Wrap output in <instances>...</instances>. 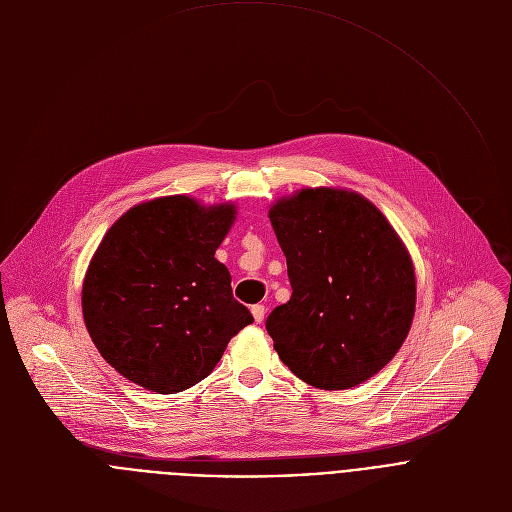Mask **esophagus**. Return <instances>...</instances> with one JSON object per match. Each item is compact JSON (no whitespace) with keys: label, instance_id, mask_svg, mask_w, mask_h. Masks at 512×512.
<instances>
[{"label":"esophagus","instance_id":"esophagus-1","mask_svg":"<svg viewBox=\"0 0 512 512\" xmlns=\"http://www.w3.org/2000/svg\"><path fill=\"white\" fill-rule=\"evenodd\" d=\"M252 315H254L256 323H262V321H264V315H266L264 305H254V307H252Z\"/></svg>","mask_w":512,"mask_h":512}]
</instances>
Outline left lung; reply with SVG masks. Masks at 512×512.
Returning <instances> with one entry per match:
<instances>
[{
	"label": "left lung",
	"instance_id": "left-lung-1",
	"mask_svg": "<svg viewBox=\"0 0 512 512\" xmlns=\"http://www.w3.org/2000/svg\"><path fill=\"white\" fill-rule=\"evenodd\" d=\"M293 295L266 319L278 358L307 384L344 390L401 350L415 270L386 217L362 195L303 189L270 213Z\"/></svg>",
	"mask_w": 512,
	"mask_h": 512
}]
</instances>
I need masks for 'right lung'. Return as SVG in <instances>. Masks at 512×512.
<instances>
[{"instance_id": "right-lung-1", "label": "right lung", "mask_w": 512, "mask_h": 512, "mask_svg": "<svg viewBox=\"0 0 512 512\" xmlns=\"http://www.w3.org/2000/svg\"><path fill=\"white\" fill-rule=\"evenodd\" d=\"M234 219V205L173 195L140 203L109 227L83 282V317L124 378L156 394L187 390L254 321L215 260Z\"/></svg>"}]
</instances>
